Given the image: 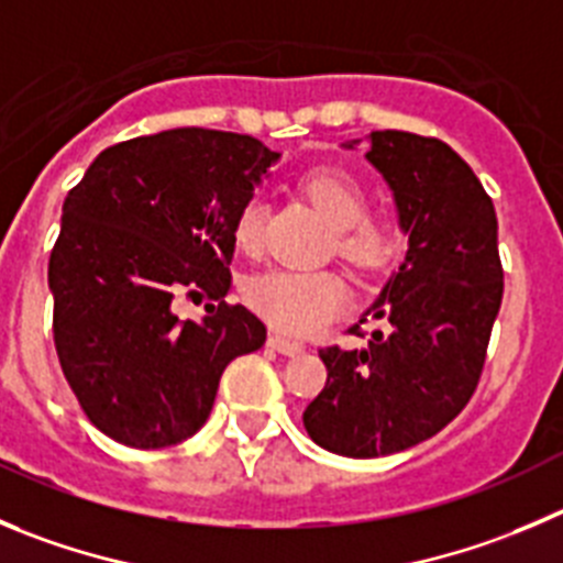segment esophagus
I'll return each instance as SVG.
<instances>
[{
  "mask_svg": "<svg viewBox=\"0 0 563 563\" xmlns=\"http://www.w3.org/2000/svg\"><path fill=\"white\" fill-rule=\"evenodd\" d=\"M267 345H271L273 351L285 353V356H296V353L303 351L301 342L287 340V336H282V334H271V336H267Z\"/></svg>",
  "mask_w": 563,
  "mask_h": 563,
  "instance_id": "1",
  "label": "esophagus"
}]
</instances>
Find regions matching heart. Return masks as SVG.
Returning <instances> with one entry per match:
<instances>
[{
	"mask_svg": "<svg viewBox=\"0 0 563 563\" xmlns=\"http://www.w3.org/2000/svg\"><path fill=\"white\" fill-rule=\"evenodd\" d=\"M301 192L334 227L336 254L362 276L387 271L404 251L398 216L367 210V187L340 168H314L301 176ZM265 234V201L245 198L232 223L240 251L256 254ZM245 301L273 329L307 336L323 329L347 303V287L334 271L273 267L245 285Z\"/></svg>",
	"mask_w": 563,
	"mask_h": 563,
	"instance_id": "b5f03b06",
	"label": "heart"
}]
</instances>
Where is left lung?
<instances>
[{"mask_svg":"<svg viewBox=\"0 0 563 563\" xmlns=\"http://www.w3.org/2000/svg\"><path fill=\"white\" fill-rule=\"evenodd\" d=\"M367 159L393 187L409 251L367 312L384 329L353 325L365 347H320L329 376L303 411L309 437L351 459L406 451L459 417L503 301L495 205L473 168L448 143L398 130L371 132Z\"/></svg>","mask_w":563,"mask_h":563,"instance_id":"8db88e82","label":"left lung"}]
</instances>
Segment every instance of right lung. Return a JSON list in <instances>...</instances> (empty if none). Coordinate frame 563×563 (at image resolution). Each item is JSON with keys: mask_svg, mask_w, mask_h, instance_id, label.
<instances>
[{"mask_svg": "<svg viewBox=\"0 0 563 563\" xmlns=\"http://www.w3.org/2000/svg\"><path fill=\"white\" fill-rule=\"evenodd\" d=\"M278 154L238 132L168 130L104 148L68 190L49 256L57 358L85 417L126 448L205 426L232 358L267 329L223 296L232 223ZM207 295L201 321L169 303Z\"/></svg>", "mask_w": 563, "mask_h": 563, "instance_id": "right-lung-1", "label": "right lung"}]
</instances>
